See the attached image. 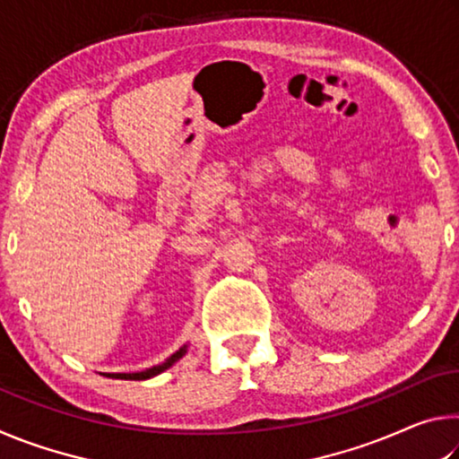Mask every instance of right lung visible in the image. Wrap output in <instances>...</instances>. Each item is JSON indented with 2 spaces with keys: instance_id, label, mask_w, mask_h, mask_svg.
I'll use <instances>...</instances> for the list:
<instances>
[{
  "instance_id": "right-lung-1",
  "label": "right lung",
  "mask_w": 459,
  "mask_h": 459,
  "mask_svg": "<svg viewBox=\"0 0 459 459\" xmlns=\"http://www.w3.org/2000/svg\"><path fill=\"white\" fill-rule=\"evenodd\" d=\"M184 354H186V346L180 348V351H178V352H174L172 356H169V359H168L166 362H161V364H158V367H153V368H150V370H143V372H129V375H126V372H119V375H105V377L123 378V380H145V378H152V377L160 375V372H164L166 368L172 367V364H174L176 360H180Z\"/></svg>"
}]
</instances>
